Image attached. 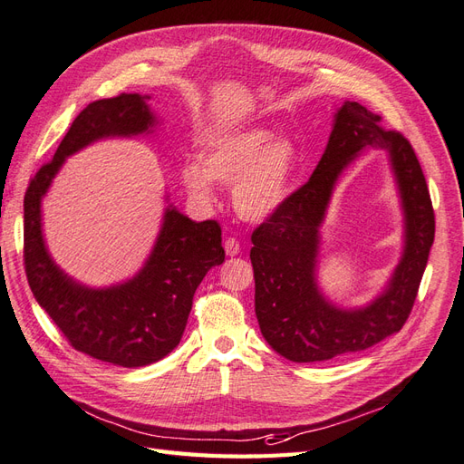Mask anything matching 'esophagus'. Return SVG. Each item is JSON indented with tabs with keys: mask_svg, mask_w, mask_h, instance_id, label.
<instances>
[{
	"mask_svg": "<svg viewBox=\"0 0 464 464\" xmlns=\"http://www.w3.org/2000/svg\"><path fill=\"white\" fill-rule=\"evenodd\" d=\"M223 246H226V254H227V256H231V258L237 256L238 252H241V245H238V241H237V238H233V237H229Z\"/></svg>",
	"mask_w": 464,
	"mask_h": 464,
	"instance_id": "1",
	"label": "esophagus"
}]
</instances>
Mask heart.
Instances as JSON below:
<instances>
[{"label": "heart", "mask_w": 464, "mask_h": 464, "mask_svg": "<svg viewBox=\"0 0 464 464\" xmlns=\"http://www.w3.org/2000/svg\"><path fill=\"white\" fill-rule=\"evenodd\" d=\"M301 168L295 140L266 127L219 132L206 144L198 163H187L181 179L187 192L202 204L214 202V181L233 185V204L246 219L262 221L289 200Z\"/></svg>", "instance_id": "b5f03b06"}]
</instances>
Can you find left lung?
Wrapping results in <instances>:
<instances>
[{
  "instance_id": "8db88e82",
  "label": "left lung",
  "mask_w": 464,
  "mask_h": 464,
  "mask_svg": "<svg viewBox=\"0 0 464 464\" xmlns=\"http://www.w3.org/2000/svg\"><path fill=\"white\" fill-rule=\"evenodd\" d=\"M380 115L345 102L334 115L325 152L308 183L252 233L254 308L270 347L293 362L364 351L405 325L420 287L436 219L411 142L380 127ZM366 147L388 152L406 216L403 256L384 291L361 309H341L317 287L319 227L338 175Z\"/></svg>"
}]
</instances>
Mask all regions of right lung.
<instances>
[{"mask_svg": "<svg viewBox=\"0 0 464 464\" xmlns=\"http://www.w3.org/2000/svg\"><path fill=\"white\" fill-rule=\"evenodd\" d=\"M146 100L150 96L119 94L88 103L24 194V270L36 303L74 349L123 368L158 362L179 345L194 291L208 270L226 260L219 223H197L169 204L139 274L117 285L88 287L50 256L42 233V198L63 161L88 144L152 134L158 117Z\"/></svg>", "mask_w": 464, "mask_h": 464, "instance_id": "right-lung-1", "label": "right lung"}]
</instances>
